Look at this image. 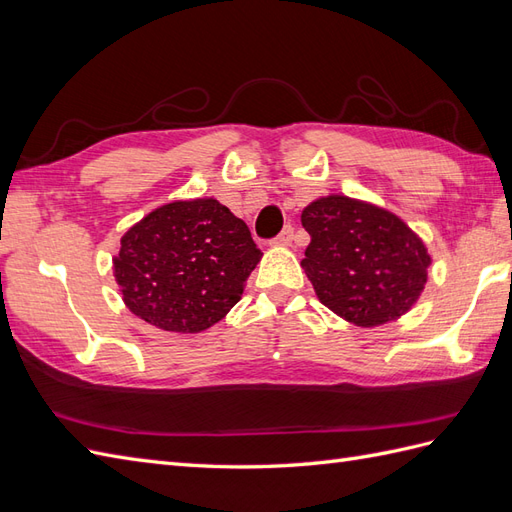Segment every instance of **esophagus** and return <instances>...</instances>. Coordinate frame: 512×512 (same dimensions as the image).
I'll use <instances>...</instances> for the list:
<instances>
[{
  "label": "esophagus",
  "instance_id": "34e87169",
  "mask_svg": "<svg viewBox=\"0 0 512 512\" xmlns=\"http://www.w3.org/2000/svg\"><path fill=\"white\" fill-rule=\"evenodd\" d=\"M292 240H294V229L292 227H285L270 244L272 246H290Z\"/></svg>",
  "mask_w": 512,
  "mask_h": 512
}]
</instances>
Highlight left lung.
Segmentation results:
<instances>
[{
  "mask_svg": "<svg viewBox=\"0 0 512 512\" xmlns=\"http://www.w3.org/2000/svg\"><path fill=\"white\" fill-rule=\"evenodd\" d=\"M311 235L303 268L324 307L363 329L398 320L422 296L432 257L385 207L329 194L303 214Z\"/></svg>",
  "mask_w": 512,
  "mask_h": 512,
  "instance_id": "8db88e82",
  "label": "left lung"
}]
</instances>
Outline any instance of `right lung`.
I'll list each match as a JSON object with an SVG mask.
<instances>
[{
	"instance_id": "right-lung-1",
	"label": "right lung",
	"mask_w": 512,
	"mask_h": 512,
	"mask_svg": "<svg viewBox=\"0 0 512 512\" xmlns=\"http://www.w3.org/2000/svg\"><path fill=\"white\" fill-rule=\"evenodd\" d=\"M246 222L212 196L173 201L129 227L114 255L123 303L170 333H201L227 316L259 264Z\"/></svg>"
}]
</instances>
